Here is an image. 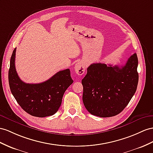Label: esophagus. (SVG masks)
<instances>
[{
	"mask_svg": "<svg viewBox=\"0 0 153 153\" xmlns=\"http://www.w3.org/2000/svg\"><path fill=\"white\" fill-rule=\"evenodd\" d=\"M74 70H75V72L77 75H83L85 71V65L81 61L77 62L74 66Z\"/></svg>",
	"mask_w": 153,
	"mask_h": 153,
	"instance_id": "esophagus-1",
	"label": "esophagus"
}]
</instances>
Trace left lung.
Here are the masks:
<instances>
[{"label":"left lung","mask_w":153,"mask_h":153,"mask_svg":"<svg viewBox=\"0 0 153 153\" xmlns=\"http://www.w3.org/2000/svg\"><path fill=\"white\" fill-rule=\"evenodd\" d=\"M136 53L124 66L93 63L81 81L83 101L91 114L101 117L114 116L122 111L136 92L138 83Z\"/></svg>","instance_id":"obj_1"}]
</instances>
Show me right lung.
<instances>
[{"instance_id":"obj_1","label":"right lung","mask_w":153,"mask_h":153,"mask_svg":"<svg viewBox=\"0 0 153 153\" xmlns=\"http://www.w3.org/2000/svg\"><path fill=\"white\" fill-rule=\"evenodd\" d=\"M16 48L10 59L8 80L11 92L21 108L36 117L53 115L60 107L62 96L73 80L69 69L58 72L41 83H26L18 76L15 66Z\"/></svg>"}]
</instances>
